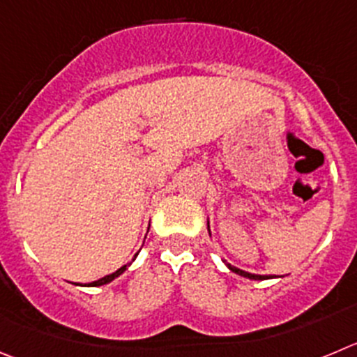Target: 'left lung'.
<instances>
[{"instance_id": "8db88e82", "label": "left lung", "mask_w": 357, "mask_h": 357, "mask_svg": "<svg viewBox=\"0 0 357 357\" xmlns=\"http://www.w3.org/2000/svg\"><path fill=\"white\" fill-rule=\"evenodd\" d=\"M208 231H209V222H208ZM209 236H211V232H209ZM225 264H227V262H225ZM227 268L231 269L232 273H236V275H241V276H245V278H250V280H268V278H273V276H269V275H254V273L243 271V269L236 268V266H232V264H227Z\"/></svg>"}]
</instances>
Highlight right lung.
Returning <instances> with one entry per match:
<instances>
[{"mask_svg":"<svg viewBox=\"0 0 357 357\" xmlns=\"http://www.w3.org/2000/svg\"><path fill=\"white\" fill-rule=\"evenodd\" d=\"M135 255H137V254H135ZM126 268H128V264L121 266V268H119L118 271L112 273V275L103 276V278H100V280H96V282H91V284H88V287H98V285H105V284H109V282H112V280H114V278H118V276L121 275V273H125V271H126Z\"/></svg>","mask_w":357,"mask_h":357,"instance_id":"obj_1","label":"right lung"}]
</instances>
